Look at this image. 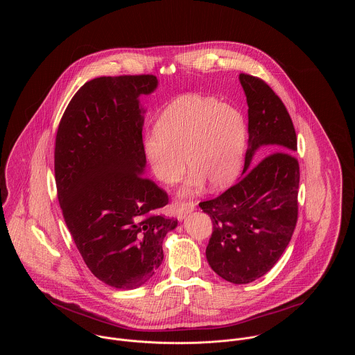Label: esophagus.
<instances>
[{
	"label": "esophagus",
	"mask_w": 355,
	"mask_h": 355,
	"mask_svg": "<svg viewBox=\"0 0 355 355\" xmlns=\"http://www.w3.org/2000/svg\"><path fill=\"white\" fill-rule=\"evenodd\" d=\"M196 209V203L189 201V202H180L176 205V216L178 220H183L189 213H191Z\"/></svg>",
	"instance_id": "34e87169"
}]
</instances>
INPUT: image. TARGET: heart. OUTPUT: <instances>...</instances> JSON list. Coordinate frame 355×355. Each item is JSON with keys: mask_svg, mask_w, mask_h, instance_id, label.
I'll return each instance as SVG.
<instances>
[{"mask_svg": "<svg viewBox=\"0 0 355 355\" xmlns=\"http://www.w3.org/2000/svg\"><path fill=\"white\" fill-rule=\"evenodd\" d=\"M248 142V121L242 110L213 97L187 96L172 102L148 134L144 150L154 178L164 184L176 183L191 169L183 196L202 189L230 186L239 175Z\"/></svg>", "mask_w": 355, "mask_h": 355, "instance_id": "1", "label": "heart"}]
</instances>
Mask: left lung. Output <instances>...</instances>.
<instances>
[{
  "instance_id": "8db88e82",
  "label": "left lung",
  "mask_w": 355,
  "mask_h": 355,
  "mask_svg": "<svg viewBox=\"0 0 355 355\" xmlns=\"http://www.w3.org/2000/svg\"><path fill=\"white\" fill-rule=\"evenodd\" d=\"M249 106V148L242 179L200 203L213 221L206 248L224 280L248 284L269 272L288 246L298 220L297 134L282 100L259 78L239 75ZM272 153L252 165L253 154Z\"/></svg>"
}]
</instances>
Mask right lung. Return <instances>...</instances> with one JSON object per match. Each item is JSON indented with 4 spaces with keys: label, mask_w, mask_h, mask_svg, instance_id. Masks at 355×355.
I'll return each instance as SVG.
<instances>
[{
    "label": "right lung",
    "mask_w": 355,
    "mask_h": 355,
    "mask_svg": "<svg viewBox=\"0 0 355 355\" xmlns=\"http://www.w3.org/2000/svg\"><path fill=\"white\" fill-rule=\"evenodd\" d=\"M153 75L102 76L68 103L55 137L54 173L65 224L92 273L132 290L162 262V241L178 227L158 210L168 196L144 178L146 155L139 97L152 94Z\"/></svg>",
    "instance_id": "1"
}]
</instances>
